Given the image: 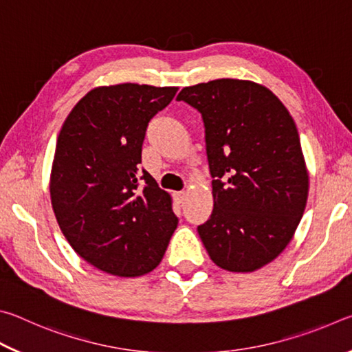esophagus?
<instances>
[{
  "label": "esophagus",
  "mask_w": 352,
  "mask_h": 352,
  "mask_svg": "<svg viewBox=\"0 0 352 352\" xmlns=\"http://www.w3.org/2000/svg\"><path fill=\"white\" fill-rule=\"evenodd\" d=\"M186 197H188L186 190H180V192H175V199H177L178 204H183V201L186 200Z\"/></svg>",
  "instance_id": "esophagus-1"
}]
</instances>
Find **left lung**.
I'll use <instances>...</instances> for the list:
<instances>
[{"mask_svg": "<svg viewBox=\"0 0 352 352\" xmlns=\"http://www.w3.org/2000/svg\"><path fill=\"white\" fill-rule=\"evenodd\" d=\"M200 111L214 210L199 236L220 269L254 272L287 247L305 212L309 174L294 118L269 88L239 79L186 87Z\"/></svg>", "mask_w": 352, "mask_h": 352, "instance_id": "left-lung-1", "label": "left lung"}]
</instances>
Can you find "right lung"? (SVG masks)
<instances>
[{"label":"right lung","mask_w":352,"mask_h":352,"mask_svg":"<svg viewBox=\"0 0 352 352\" xmlns=\"http://www.w3.org/2000/svg\"><path fill=\"white\" fill-rule=\"evenodd\" d=\"M177 87H98L65 119L51 170V204L74 252L116 276L162 262L178 219L170 195L140 169L148 121Z\"/></svg>","instance_id":"add662e5"}]
</instances>
